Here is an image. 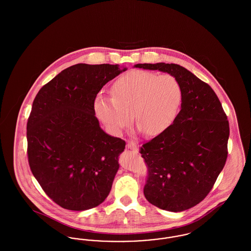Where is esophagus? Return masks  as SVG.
Listing matches in <instances>:
<instances>
[{
  "label": "esophagus",
  "mask_w": 251,
  "mask_h": 251,
  "mask_svg": "<svg viewBox=\"0 0 251 251\" xmlns=\"http://www.w3.org/2000/svg\"><path fill=\"white\" fill-rule=\"evenodd\" d=\"M126 148L129 149V150H132V151H137V146L136 144L132 141H128L127 145H126Z\"/></svg>",
  "instance_id": "esophagus-1"
}]
</instances>
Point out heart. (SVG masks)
<instances>
[{
	"label": "heart",
	"mask_w": 251,
	"mask_h": 251,
	"mask_svg": "<svg viewBox=\"0 0 251 251\" xmlns=\"http://www.w3.org/2000/svg\"><path fill=\"white\" fill-rule=\"evenodd\" d=\"M113 98L98 96L97 117L108 130L120 134L131 120L147 135L167 130L175 120L182 100L179 81L172 75L132 71L120 76L112 89Z\"/></svg>",
	"instance_id": "obj_1"
}]
</instances>
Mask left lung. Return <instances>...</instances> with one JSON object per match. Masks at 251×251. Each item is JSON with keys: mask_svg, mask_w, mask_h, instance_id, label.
<instances>
[{"mask_svg": "<svg viewBox=\"0 0 251 251\" xmlns=\"http://www.w3.org/2000/svg\"><path fill=\"white\" fill-rule=\"evenodd\" d=\"M134 68L174 76L182 90L173 123L140 152L150 168L147 201L169 212H182L202 201L227 160L229 127L215 91L177 64H136Z\"/></svg>", "mask_w": 251, "mask_h": 251, "instance_id": "left-lung-1", "label": "left lung"}]
</instances>
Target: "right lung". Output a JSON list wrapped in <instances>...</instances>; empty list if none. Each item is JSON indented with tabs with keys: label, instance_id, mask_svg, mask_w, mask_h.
I'll return each mask as SVG.
<instances>
[{
	"label": "right lung",
	"instance_id": "right-lung-1",
	"mask_svg": "<svg viewBox=\"0 0 251 251\" xmlns=\"http://www.w3.org/2000/svg\"><path fill=\"white\" fill-rule=\"evenodd\" d=\"M124 71L120 65L77 64L34 100L27 122L29 165L44 192L65 209L94 208L111 191L126 143L100 128L94 101Z\"/></svg>",
	"mask_w": 251,
	"mask_h": 251
}]
</instances>
